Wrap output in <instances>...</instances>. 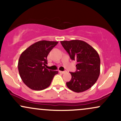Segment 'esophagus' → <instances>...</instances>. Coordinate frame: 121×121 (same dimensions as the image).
I'll return each mask as SVG.
<instances>
[{
  "label": "esophagus",
  "instance_id": "esophagus-1",
  "mask_svg": "<svg viewBox=\"0 0 121 121\" xmlns=\"http://www.w3.org/2000/svg\"><path fill=\"white\" fill-rule=\"evenodd\" d=\"M60 73H62V74H64V73H66V71H59Z\"/></svg>",
  "mask_w": 121,
  "mask_h": 121
}]
</instances>
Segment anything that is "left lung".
Masks as SVG:
<instances>
[{"label": "left lung", "mask_w": 121, "mask_h": 121, "mask_svg": "<svg viewBox=\"0 0 121 121\" xmlns=\"http://www.w3.org/2000/svg\"><path fill=\"white\" fill-rule=\"evenodd\" d=\"M61 44L70 59L77 64L76 72H70L72 78L66 83L76 93L87 91L96 82L100 73V58L95 49L82 40L61 41Z\"/></svg>", "instance_id": "left-lung-1"}]
</instances>
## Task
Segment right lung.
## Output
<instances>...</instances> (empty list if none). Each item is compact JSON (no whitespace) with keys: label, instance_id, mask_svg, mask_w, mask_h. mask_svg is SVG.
<instances>
[{"label":"right lung","instance_id":"1","mask_svg":"<svg viewBox=\"0 0 121 121\" xmlns=\"http://www.w3.org/2000/svg\"><path fill=\"white\" fill-rule=\"evenodd\" d=\"M58 41L41 40L22 52L18 61V70L22 81L35 91L45 89L51 85L58 71L48 70L47 56Z\"/></svg>","mask_w":121,"mask_h":121}]
</instances>
